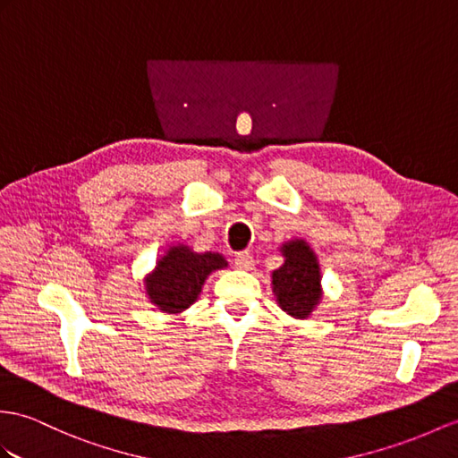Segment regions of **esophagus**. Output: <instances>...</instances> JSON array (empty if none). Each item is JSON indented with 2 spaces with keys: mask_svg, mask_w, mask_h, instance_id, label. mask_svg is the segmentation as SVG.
Returning <instances> with one entry per match:
<instances>
[{
  "mask_svg": "<svg viewBox=\"0 0 458 458\" xmlns=\"http://www.w3.org/2000/svg\"><path fill=\"white\" fill-rule=\"evenodd\" d=\"M235 266L239 267V270L250 272L252 267H254V256L250 252H239L235 256Z\"/></svg>",
  "mask_w": 458,
  "mask_h": 458,
  "instance_id": "34e87169",
  "label": "esophagus"
}]
</instances>
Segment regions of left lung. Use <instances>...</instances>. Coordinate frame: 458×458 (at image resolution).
Returning a JSON list of instances; mask_svg holds the SVG:
<instances>
[{"label": "left lung", "mask_w": 458, "mask_h": 458, "mask_svg": "<svg viewBox=\"0 0 458 458\" xmlns=\"http://www.w3.org/2000/svg\"><path fill=\"white\" fill-rule=\"evenodd\" d=\"M284 264L272 272V289L277 305L287 315L307 318L322 299L320 266L317 254L303 239L282 244Z\"/></svg>", "instance_id": "8db88e82"}]
</instances>
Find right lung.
I'll use <instances>...</instances> for the list:
<instances>
[{"instance_id":"1","label":"right lung","mask_w":458,"mask_h":458,"mask_svg":"<svg viewBox=\"0 0 458 458\" xmlns=\"http://www.w3.org/2000/svg\"><path fill=\"white\" fill-rule=\"evenodd\" d=\"M221 267H227V260L221 254L194 252L186 244H176L161 256L155 270L145 277V293L163 313H182L198 299L208 276Z\"/></svg>"}]
</instances>
